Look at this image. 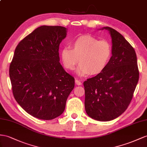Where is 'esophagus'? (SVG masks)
<instances>
[{
	"label": "esophagus",
	"mask_w": 147,
	"mask_h": 147,
	"mask_svg": "<svg viewBox=\"0 0 147 147\" xmlns=\"http://www.w3.org/2000/svg\"><path fill=\"white\" fill-rule=\"evenodd\" d=\"M75 83H76V84L78 85V86H81L82 84L81 82L79 80H78L77 79H76V80H75Z\"/></svg>",
	"instance_id": "1"
}]
</instances>
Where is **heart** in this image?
Instances as JSON below:
<instances>
[{
    "mask_svg": "<svg viewBox=\"0 0 147 147\" xmlns=\"http://www.w3.org/2000/svg\"><path fill=\"white\" fill-rule=\"evenodd\" d=\"M71 49L63 48L61 59L67 69L72 71L80 61L76 73L79 76L97 74L106 68L112 55L111 43L107 40H99L90 35L77 38L71 43Z\"/></svg>",
    "mask_w": 147,
    "mask_h": 147,
    "instance_id": "obj_1",
    "label": "heart"
}]
</instances>
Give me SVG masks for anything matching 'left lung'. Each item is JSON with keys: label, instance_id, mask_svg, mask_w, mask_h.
Masks as SVG:
<instances>
[{"label": "left lung", "instance_id": "1", "mask_svg": "<svg viewBox=\"0 0 147 147\" xmlns=\"http://www.w3.org/2000/svg\"><path fill=\"white\" fill-rule=\"evenodd\" d=\"M112 55L106 68L84 82V106L90 117L110 121L125 111L139 78L137 55L134 48L120 33L109 27Z\"/></svg>", "mask_w": 147, "mask_h": 147}]
</instances>
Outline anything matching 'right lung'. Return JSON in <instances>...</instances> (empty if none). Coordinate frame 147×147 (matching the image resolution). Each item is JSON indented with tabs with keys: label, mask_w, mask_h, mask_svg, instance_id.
Returning a JSON list of instances; mask_svg holds the SVG:
<instances>
[{
	"label": "right lung",
	"mask_w": 147,
	"mask_h": 147,
	"mask_svg": "<svg viewBox=\"0 0 147 147\" xmlns=\"http://www.w3.org/2000/svg\"><path fill=\"white\" fill-rule=\"evenodd\" d=\"M67 35L61 26L38 27L18 44L9 76L18 104L34 117L51 120L63 114L74 78L59 63V47Z\"/></svg>",
	"instance_id": "1"
}]
</instances>
